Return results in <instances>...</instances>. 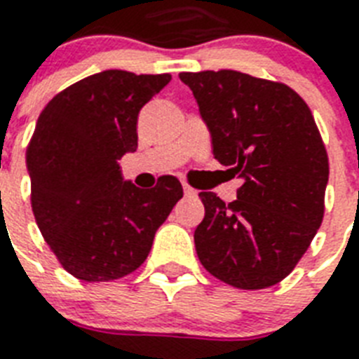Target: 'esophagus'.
Here are the masks:
<instances>
[{
	"instance_id": "34e87169",
	"label": "esophagus",
	"mask_w": 359,
	"mask_h": 359,
	"mask_svg": "<svg viewBox=\"0 0 359 359\" xmlns=\"http://www.w3.org/2000/svg\"><path fill=\"white\" fill-rule=\"evenodd\" d=\"M182 190H184V196H190V197L197 196V191L194 190L190 184H186V182H182Z\"/></svg>"
}]
</instances>
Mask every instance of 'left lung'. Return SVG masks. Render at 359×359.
I'll return each instance as SVG.
<instances>
[{"label": "left lung", "instance_id": "8db88e82", "mask_svg": "<svg viewBox=\"0 0 359 359\" xmlns=\"http://www.w3.org/2000/svg\"><path fill=\"white\" fill-rule=\"evenodd\" d=\"M179 78L196 97L214 158L242 179L229 205L199 194L197 257L236 289L272 287L294 270L323 224L330 168L311 109L289 86L236 70Z\"/></svg>", "mask_w": 359, "mask_h": 359}]
</instances>
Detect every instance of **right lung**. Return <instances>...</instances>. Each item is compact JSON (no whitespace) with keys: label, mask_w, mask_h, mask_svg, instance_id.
Segmentation results:
<instances>
[{"label":"right lung","mask_w":359,"mask_h":359,"mask_svg":"<svg viewBox=\"0 0 359 359\" xmlns=\"http://www.w3.org/2000/svg\"><path fill=\"white\" fill-rule=\"evenodd\" d=\"M169 74L104 70L50 100L25 152L31 207L61 266L83 281H111L143 264L182 186L152 190L123 179L119 160L137 149V115Z\"/></svg>","instance_id":"obj_1"}]
</instances>
